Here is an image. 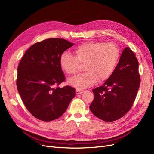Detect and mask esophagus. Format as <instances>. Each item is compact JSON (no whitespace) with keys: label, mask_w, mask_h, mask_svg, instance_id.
I'll use <instances>...</instances> for the list:
<instances>
[{"label":"esophagus","mask_w":154,"mask_h":154,"mask_svg":"<svg viewBox=\"0 0 154 154\" xmlns=\"http://www.w3.org/2000/svg\"><path fill=\"white\" fill-rule=\"evenodd\" d=\"M83 92H84V91H83V90H76V93L77 95L82 94V93H83Z\"/></svg>","instance_id":"34e87169"}]
</instances>
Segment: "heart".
I'll use <instances>...</instances> for the list:
<instances>
[{
	"label": "heart",
	"instance_id": "obj_1",
	"mask_svg": "<svg viewBox=\"0 0 154 154\" xmlns=\"http://www.w3.org/2000/svg\"><path fill=\"white\" fill-rule=\"evenodd\" d=\"M74 57L67 51L60 56L59 63L68 75H74L84 64L86 72L69 79V83L77 89L94 85L98 80L104 82L113 74L120 57V49L113 42H87L74 49Z\"/></svg>",
	"mask_w": 154,
	"mask_h": 154
}]
</instances>
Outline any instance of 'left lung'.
I'll use <instances>...</instances> for the list:
<instances>
[{
	"label": "left lung",
	"instance_id": "left-lung-1",
	"mask_svg": "<svg viewBox=\"0 0 154 154\" xmlns=\"http://www.w3.org/2000/svg\"><path fill=\"white\" fill-rule=\"evenodd\" d=\"M128 47L121 55L113 74L103 85L92 89V114L105 122L122 118L131 109L141 82L138 60Z\"/></svg>",
	"mask_w": 154,
	"mask_h": 154
}]
</instances>
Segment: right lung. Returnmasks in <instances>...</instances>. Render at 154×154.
<instances>
[{"mask_svg":"<svg viewBox=\"0 0 154 154\" xmlns=\"http://www.w3.org/2000/svg\"><path fill=\"white\" fill-rule=\"evenodd\" d=\"M74 44L58 38L34 44L18 66L17 87L26 109L36 118L50 122L66 112L76 95L72 87H58L65 81L60 56Z\"/></svg>","mask_w":154,"mask_h":154,"instance_id":"obj_1","label":"right lung"}]
</instances>
